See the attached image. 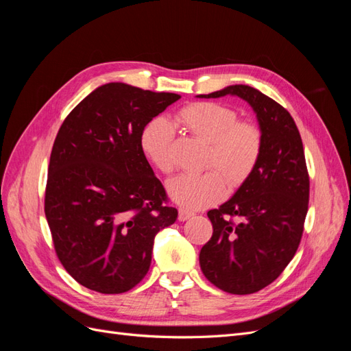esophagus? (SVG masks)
<instances>
[{
    "label": "esophagus",
    "mask_w": 351,
    "mask_h": 351,
    "mask_svg": "<svg viewBox=\"0 0 351 351\" xmlns=\"http://www.w3.org/2000/svg\"><path fill=\"white\" fill-rule=\"evenodd\" d=\"M193 215H195V212H192V210H187L184 208L178 209V219L180 221H187L189 218H192Z\"/></svg>",
    "instance_id": "esophagus-1"
}]
</instances>
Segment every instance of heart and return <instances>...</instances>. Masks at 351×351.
<instances>
[{
	"mask_svg": "<svg viewBox=\"0 0 351 351\" xmlns=\"http://www.w3.org/2000/svg\"><path fill=\"white\" fill-rule=\"evenodd\" d=\"M178 121L209 145L204 174H182L167 184V193L177 205L200 209L215 204L226 195V182L240 187L254 171L262 151V133L249 121H237V114L226 105L196 102L178 112ZM174 130L162 119L147 123L141 133V149L161 173H171Z\"/></svg>",
	"mask_w": 351,
	"mask_h": 351,
	"instance_id": "heart-1",
	"label": "heart"
}]
</instances>
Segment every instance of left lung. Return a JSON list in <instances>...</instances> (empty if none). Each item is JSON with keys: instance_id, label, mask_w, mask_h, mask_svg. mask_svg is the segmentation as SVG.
Instances as JSON below:
<instances>
[{"instance_id": "left-lung-1", "label": "left lung", "mask_w": 351, "mask_h": 351, "mask_svg": "<svg viewBox=\"0 0 351 351\" xmlns=\"http://www.w3.org/2000/svg\"><path fill=\"white\" fill-rule=\"evenodd\" d=\"M227 95L246 101L256 114L262 151L247 182L208 212L214 232L199 253V263L219 290L252 294L277 280L299 247L309 205V176L302 137L289 111L247 84H231L197 98Z\"/></svg>"}]
</instances>
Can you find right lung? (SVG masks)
Returning <instances> with one entry per match:
<instances>
[{
	"instance_id": "right-lung-1",
	"label": "right lung",
	"mask_w": 351,
	"mask_h": 351,
	"mask_svg": "<svg viewBox=\"0 0 351 351\" xmlns=\"http://www.w3.org/2000/svg\"><path fill=\"white\" fill-rule=\"evenodd\" d=\"M180 95L121 82L92 90L61 124L45 217L62 267L83 287L120 294L149 271L158 231L176 222L141 149L143 127Z\"/></svg>"
}]
</instances>
